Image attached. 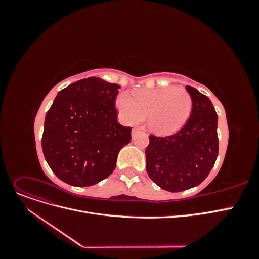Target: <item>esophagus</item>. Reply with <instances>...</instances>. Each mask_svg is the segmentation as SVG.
Here are the masks:
<instances>
[{
  "label": "esophagus",
  "instance_id": "1",
  "mask_svg": "<svg viewBox=\"0 0 259 259\" xmlns=\"http://www.w3.org/2000/svg\"><path fill=\"white\" fill-rule=\"evenodd\" d=\"M139 132V128H133L132 130V137L135 138L136 137V134Z\"/></svg>",
  "mask_w": 259,
  "mask_h": 259
}]
</instances>
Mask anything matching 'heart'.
<instances>
[{
	"mask_svg": "<svg viewBox=\"0 0 259 259\" xmlns=\"http://www.w3.org/2000/svg\"><path fill=\"white\" fill-rule=\"evenodd\" d=\"M115 105L123 120L136 124L147 116L148 126L159 135H168L184 126L192 111V97L186 89L167 86L154 90L121 93Z\"/></svg>",
	"mask_w": 259,
	"mask_h": 259,
	"instance_id": "obj_1",
	"label": "heart"
}]
</instances>
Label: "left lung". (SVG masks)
Returning a JSON list of instances; mask_svg holds the SVG:
<instances>
[{
	"instance_id": "obj_1",
	"label": "left lung",
	"mask_w": 259,
	"mask_h": 259,
	"mask_svg": "<svg viewBox=\"0 0 259 259\" xmlns=\"http://www.w3.org/2000/svg\"><path fill=\"white\" fill-rule=\"evenodd\" d=\"M192 111L184 127L166 137L149 136L147 173L164 190L179 192L200 185L218 155V116L209 98L192 86Z\"/></svg>"
}]
</instances>
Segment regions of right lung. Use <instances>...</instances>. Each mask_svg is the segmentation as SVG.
I'll return each mask as SVG.
<instances>
[{
  "mask_svg": "<svg viewBox=\"0 0 259 259\" xmlns=\"http://www.w3.org/2000/svg\"><path fill=\"white\" fill-rule=\"evenodd\" d=\"M119 89L92 76L57 94L45 116L42 149L62 182L88 187L112 174L117 154L132 139V127L117 122Z\"/></svg>",
  "mask_w": 259,
  "mask_h": 259,
  "instance_id": "1",
  "label": "right lung"
}]
</instances>
